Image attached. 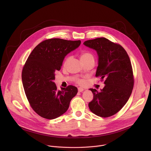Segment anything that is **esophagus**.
I'll list each match as a JSON object with an SVG mask.
<instances>
[{
	"label": "esophagus",
	"instance_id": "obj_1",
	"mask_svg": "<svg viewBox=\"0 0 151 151\" xmlns=\"http://www.w3.org/2000/svg\"><path fill=\"white\" fill-rule=\"evenodd\" d=\"M78 89V91H79V92H82V91L84 90L83 88H81V87H79Z\"/></svg>",
	"mask_w": 151,
	"mask_h": 151
}]
</instances>
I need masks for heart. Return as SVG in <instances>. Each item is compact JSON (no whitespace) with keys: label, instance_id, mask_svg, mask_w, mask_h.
Segmentation results:
<instances>
[{"label":"heart","instance_id":"b5f03b06","mask_svg":"<svg viewBox=\"0 0 151 151\" xmlns=\"http://www.w3.org/2000/svg\"><path fill=\"white\" fill-rule=\"evenodd\" d=\"M70 59V57H68L66 60H65V64L67 63L68 62V61ZM81 59L82 61H85V60H90V59H91V60H94V55L90 53V52H84L83 54H82L81 56ZM76 82L79 83V84H82L83 83V81L81 79H78L76 81Z\"/></svg>","mask_w":151,"mask_h":151}]
</instances>
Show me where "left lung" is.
<instances>
[{
  "label": "left lung",
  "mask_w": 151,
  "mask_h": 151,
  "mask_svg": "<svg viewBox=\"0 0 151 151\" xmlns=\"http://www.w3.org/2000/svg\"><path fill=\"white\" fill-rule=\"evenodd\" d=\"M83 44L97 51L96 76L105 79L100 92L90 89L94 97L88 103L89 108L99 116H111L122 108L133 91L134 79L130 58L121 45L105 37L85 41Z\"/></svg>",
  "instance_id": "1"
}]
</instances>
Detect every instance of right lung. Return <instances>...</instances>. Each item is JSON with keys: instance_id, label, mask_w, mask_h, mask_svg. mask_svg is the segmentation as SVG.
<instances>
[{"instance_id": "obj_1", "label": "right lung", "mask_w": 151, "mask_h": 151, "mask_svg": "<svg viewBox=\"0 0 151 151\" xmlns=\"http://www.w3.org/2000/svg\"><path fill=\"white\" fill-rule=\"evenodd\" d=\"M81 40L60 38L45 40L29 55L22 70L26 96L33 110L39 116L55 119L65 113L77 93L73 85L58 90L54 82L55 72L60 70L65 56L77 48Z\"/></svg>"}]
</instances>
